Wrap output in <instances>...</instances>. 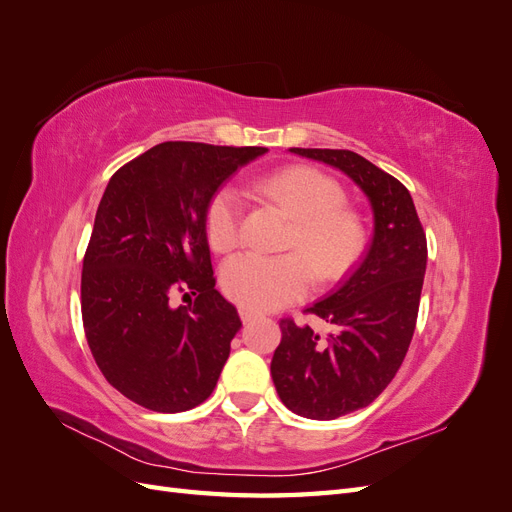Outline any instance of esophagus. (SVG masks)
<instances>
[{
  "label": "esophagus",
  "mask_w": 512,
  "mask_h": 512,
  "mask_svg": "<svg viewBox=\"0 0 512 512\" xmlns=\"http://www.w3.org/2000/svg\"><path fill=\"white\" fill-rule=\"evenodd\" d=\"M239 316H241V320H243V322H247V320L256 318V312H254V309H250V307H243V305H239Z\"/></svg>",
  "instance_id": "34e87169"
}]
</instances>
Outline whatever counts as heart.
Instances as JSON below:
<instances>
[{"label":"heart","instance_id":"b5f03b06","mask_svg":"<svg viewBox=\"0 0 512 512\" xmlns=\"http://www.w3.org/2000/svg\"><path fill=\"white\" fill-rule=\"evenodd\" d=\"M256 190L294 218L282 256L239 254L226 260L222 290L254 312L284 307L303 299L314 284L337 282L361 258L367 228L359 213L344 207V188L312 166H288L256 181ZM243 198L222 185L205 209V232L215 252L235 250L241 241Z\"/></svg>","mask_w":512,"mask_h":512}]
</instances>
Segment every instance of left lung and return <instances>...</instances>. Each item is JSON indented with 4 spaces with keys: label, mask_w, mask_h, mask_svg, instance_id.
<instances>
[{
    "label": "left lung",
    "mask_w": 512,
    "mask_h": 512,
    "mask_svg": "<svg viewBox=\"0 0 512 512\" xmlns=\"http://www.w3.org/2000/svg\"><path fill=\"white\" fill-rule=\"evenodd\" d=\"M292 153L335 166L367 194L374 209V239L363 260L331 294L305 309L335 327L327 339L282 318L271 376L294 414L316 421L369 406L395 378L410 348L423 277L427 239L408 188L348 149Z\"/></svg>",
    "instance_id": "left-lung-1"
}]
</instances>
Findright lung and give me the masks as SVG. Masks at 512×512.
<instances>
[{
  "label": "right lung",
  "instance_id": "right-lung-1",
  "mask_svg": "<svg viewBox=\"0 0 512 512\" xmlns=\"http://www.w3.org/2000/svg\"><path fill=\"white\" fill-rule=\"evenodd\" d=\"M265 151L168 141L108 181L83 258L81 314L102 376L134 404L185 412L218 384L241 318L215 290L205 209ZM177 291L195 301L175 308Z\"/></svg>",
  "mask_w": 512,
  "mask_h": 512
}]
</instances>
